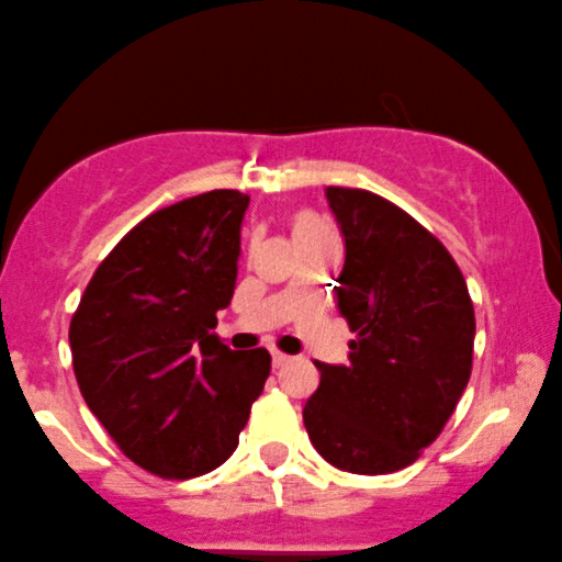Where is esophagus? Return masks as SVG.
<instances>
[{
    "label": "esophagus",
    "instance_id": "esophagus-1",
    "mask_svg": "<svg viewBox=\"0 0 562 562\" xmlns=\"http://www.w3.org/2000/svg\"><path fill=\"white\" fill-rule=\"evenodd\" d=\"M288 360H291V357L282 355V351H271V366H274V368L288 366Z\"/></svg>",
    "mask_w": 562,
    "mask_h": 562
}]
</instances>
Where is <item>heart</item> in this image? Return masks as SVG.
<instances>
[{
  "label": "heart",
  "instance_id": "obj_1",
  "mask_svg": "<svg viewBox=\"0 0 562 562\" xmlns=\"http://www.w3.org/2000/svg\"><path fill=\"white\" fill-rule=\"evenodd\" d=\"M291 229H293L295 243H301V239L312 237V234H317V232H323V226H319V221L314 218L312 213L299 211V213L291 215Z\"/></svg>",
  "mask_w": 562,
  "mask_h": 562
}]
</instances>
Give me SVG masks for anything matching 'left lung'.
I'll return each instance as SVG.
<instances>
[{
	"label": "left lung",
	"instance_id": "8db88e82",
	"mask_svg": "<svg viewBox=\"0 0 562 562\" xmlns=\"http://www.w3.org/2000/svg\"><path fill=\"white\" fill-rule=\"evenodd\" d=\"M347 258L338 312L355 333L347 366L314 362L304 427L344 472L390 474L431 446L472 373L474 306L446 245L366 189H325Z\"/></svg>",
	"mask_w": 562,
	"mask_h": 562
}]
</instances>
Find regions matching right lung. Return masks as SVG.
<instances>
[{
	"instance_id": "add662e5",
	"label": "right lung",
	"mask_w": 562,
	"mask_h": 562,
	"mask_svg": "<svg viewBox=\"0 0 562 562\" xmlns=\"http://www.w3.org/2000/svg\"><path fill=\"white\" fill-rule=\"evenodd\" d=\"M248 202L213 189L151 213L103 258L71 317L85 403L157 477L224 464L269 379L267 349L232 351L211 333L234 295Z\"/></svg>"
}]
</instances>
